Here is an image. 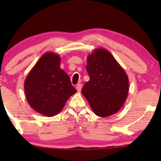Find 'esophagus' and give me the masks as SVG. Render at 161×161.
I'll return each mask as SVG.
<instances>
[{"label": "esophagus", "instance_id": "1", "mask_svg": "<svg viewBox=\"0 0 161 161\" xmlns=\"http://www.w3.org/2000/svg\"><path fill=\"white\" fill-rule=\"evenodd\" d=\"M81 89H82V84H81V83H78V84H77V86H76L77 91L80 92L81 91Z\"/></svg>", "mask_w": 161, "mask_h": 161}]
</instances>
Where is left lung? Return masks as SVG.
Instances as JSON below:
<instances>
[{
  "label": "left lung",
  "mask_w": 161,
  "mask_h": 161,
  "mask_svg": "<svg viewBox=\"0 0 161 161\" xmlns=\"http://www.w3.org/2000/svg\"><path fill=\"white\" fill-rule=\"evenodd\" d=\"M89 80L81 92L97 116L107 117L119 111L127 100L128 77L111 53L97 48L88 55Z\"/></svg>",
  "instance_id": "left-lung-1"
}]
</instances>
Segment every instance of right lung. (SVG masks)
Here are the masks:
<instances>
[{"mask_svg":"<svg viewBox=\"0 0 161 161\" xmlns=\"http://www.w3.org/2000/svg\"><path fill=\"white\" fill-rule=\"evenodd\" d=\"M61 58L53 52L44 53L24 83L25 97L34 111L46 116L58 114L77 90L69 75L60 68Z\"/></svg>","mask_w":161,"mask_h":161,"instance_id":"right-lung-1","label":"right lung"}]
</instances>
